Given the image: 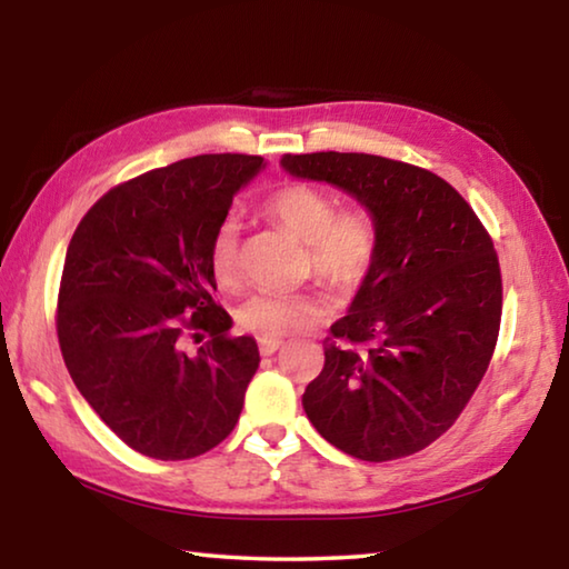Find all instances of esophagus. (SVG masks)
Here are the masks:
<instances>
[{
    "label": "esophagus",
    "mask_w": 569,
    "mask_h": 569,
    "mask_svg": "<svg viewBox=\"0 0 569 569\" xmlns=\"http://www.w3.org/2000/svg\"><path fill=\"white\" fill-rule=\"evenodd\" d=\"M258 346H261V353L263 356H273L278 349H281L283 341H273V339H261L258 341Z\"/></svg>",
    "instance_id": "34e87169"
}]
</instances>
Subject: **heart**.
Wrapping results in <instances>:
<instances>
[{"mask_svg":"<svg viewBox=\"0 0 569 569\" xmlns=\"http://www.w3.org/2000/svg\"><path fill=\"white\" fill-rule=\"evenodd\" d=\"M263 210L303 240L308 271L336 288H359L377 266L379 230L361 206L339 208L329 190L293 180L276 188ZM208 266L220 288L233 291L240 286V220L233 213L220 218L210 233ZM323 316L326 303L316 293H256L238 306L236 321L258 339L278 341L311 329Z\"/></svg>","mask_w":569,"mask_h":569,"instance_id":"b5f03b06","label":"heart"}]
</instances>
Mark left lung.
<instances>
[{"label": "left lung", "mask_w": 569, "mask_h": 569, "mask_svg": "<svg viewBox=\"0 0 569 569\" xmlns=\"http://www.w3.org/2000/svg\"><path fill=\"white\" fill-rule=\"evenodd\" d=\"M369 208L379 258L351 311L326 336L303 409L319 435L361 461L417 455L459 419L492 361L502 271L492 236L445 178L366 152L281 160Z\"/></svg>", "instance_id": "obj_1"}]
</instances>
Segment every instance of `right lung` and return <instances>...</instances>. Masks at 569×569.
I'll list each match as a JSON object with an SVG mask.
<instances>
[{
    "mask_svg": "<svg viewBox=\"0 0 569 569\" xmlns=\"http://www.w3.org/2000/svg\"><path fill=\"white\" fill-rule=\"evenodd\" d=\"M261 166V156L223 152L142 172L104 192L67 248L54 313L64 366L140 455H206L243 411L261 356L253 336H230L208 243Z\"/></svg>",
    "mask_w": 569,
    "mask_h": 569,
    "instance_id": "add662e5",
    "label": "right lung"
}]
</instances>
